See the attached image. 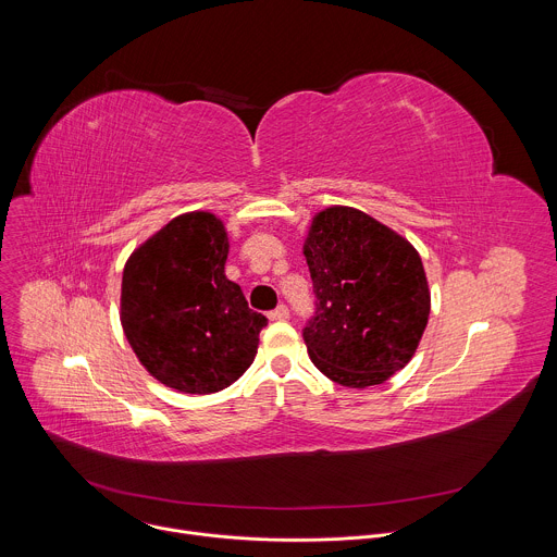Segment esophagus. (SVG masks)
Segmentation results:
<instances>
[{
    "mask_svg": "<svg viewBox=\"0 0 557 557\" xmlns=\"http://www.w3.org/2000/svg\"><path fill=\"white\" fill-rule=\"evenodd\" d=\"M269 320H271V322H284V320H288V308H286L284 304L277 306L275 310L269 312Z\"/></svg>",
    "mask_w": 557,
    "mask_h": 557,
    "instance_id": "1",
    "label": "esophagus"
}]
</instances>
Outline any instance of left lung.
Masks as SVG:
<instances>
[{"label": "left lung", "mask_w": 557, "mask_h": 557, "mask_svg": "<svg viewBox=\"0 0 557 557\" xmlns=\"http://www.w3.org/2000/svg\"><path fill=\"white\" fill-rule=\"evenodd\" d=\"M314 317L304 329L310 361L331 381L368 387L414 357L430 317L419 251L352 207L314 213L304 240Z\"/></svg>", "instance_id": "left-lung-1"}]
</instances>
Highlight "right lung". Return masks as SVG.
Instances as JSON below:
<instances>
[{"label":"right lung","mask_w":557,"mask_h":557,"mask_svg":"<svg viewBox=\"0 0 557 557\" xmlns=\"http://www.w3.org/2000/svg\"><path fill=\"white\" fill-rule=\"evenodd\" d=\"M228 235L220 218L189 211L127 258L121 326L143 368L168 387L211 394L253 363L267 317L226 280Z\"/></svg>","instance_id":"1"}]
</instances>
